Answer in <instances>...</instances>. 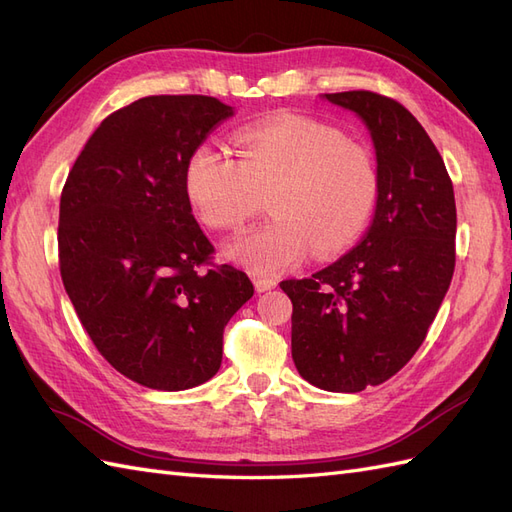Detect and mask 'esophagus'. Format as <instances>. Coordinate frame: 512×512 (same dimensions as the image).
Here are the masks:
<instances>
[{"instance_id":"34e87169","label":"esophagus","mask_w":512,"mask_h":512,"mask_svg":"<svg viewBox=\"0 0 512 512\" xmlns=\"http://www.w3.org/2000/svg\"><path fill=\"white\" fill-rule=\"evenodd\" d=\"M254 286L258 292H267V290H273L277 286L275 280H269V277H256L254 280Z\"/></svg>"}]
</instances>
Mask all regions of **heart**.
<instances>
[{"label": "heart", "instance_id": "obj_1", "mask_svg": "<svg viewBox=\"0 0 512 512\" xmlns=\"http://www.w3.org/2000/svg\"><path fill=\"white\" fill-rule=\"evenodd\" d=\"M237 160L198 145L185 164V192L198 218L215 230H237L269 196L275 220L224 247V258L254 275L297 267L344 252L365 230L378 198L371 153L307 119H277L235 136Z\"/></svg>", "mask_w": 512, "mask_h": 512}]
</instances>
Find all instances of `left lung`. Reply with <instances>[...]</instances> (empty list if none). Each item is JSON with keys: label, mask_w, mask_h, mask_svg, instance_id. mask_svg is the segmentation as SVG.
I'll return each instance as SVG.
<instances>
[{"label": "left lung", "mask_w": 512, "mask_h": 512, "mask_svg": "<svg viewBox=\"0 0 512 512\" xmlns=\"http://www.w3.org/2000/svg\"><path fill=\"white\" fill-rule=\"evenodd\" d=\"M363 121L378 198L363 241L307 280H286L292 361L322 391L359 393L395 376L421 348L455 271L451 177L425 128L374 91L322 94Z\"/></svg>", "instance_id": "obj_1"}]
</instances>
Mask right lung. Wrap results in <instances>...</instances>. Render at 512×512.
<instances>
[{
  "mask_svg": "<svg viewBox=\"0 0 512 512\" xmlns=\"http://www.w3.org/2000/svg\"><path fill=\"white\" fill-rule=\"evenodd\" d=\"M235 115L209 96H149L108 115L59 200V269L79 320L119 374L185 391L222 365L224 327L252 299L243 271L205 265L185 164Z\"/></svg>",
  "mask_w": 512,
  "mask_h": 512,
  "instance_id": "1",
  "label": "right lung"
}]
</instances>
